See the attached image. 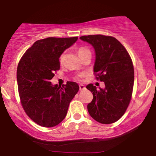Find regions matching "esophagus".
Returning a JSON list of instances; mask_svg holds the SVG:
<instances>
[{
    "label": "esophagus",
    "mask_w": 156,
    "mask_h": 156,
    "mask_svg": "<svg viewBox=\"0 0 156 156\" xmlns=\"http://www.w3.org/2000/svg\"><path fill=\"white\" fill-rule=\"evenodd\" d=\"M79 88H80V90H82L85 89V87H84V85H83V84H80Z\"/></svg>",
    "instance_id": "esophagus-1"
}]
</instances>
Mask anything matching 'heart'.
<instances>
[{"label":"heart","instance_id":"b5f03b06","mask_svg":"<svg viewBox=\"0 0 156 156\" xmlns=\"http://www.w3.org/2000/svg\"><path fill=\"white\" fill-rule=\"evenodd\" d=\"M77 53H78V56H79L81 59H82L84 56L88 54V53H90V51L89 50V49H87V48H84V47H81V48L77 49ZM64 59V54H62L60 56H59V62L62 63V61ZM86 74L85 73H81L76 77V78L78 80L81 79V78H84L85 77Z\"/></svg>","mask_w":156,"mask_h":156}]
</instances>
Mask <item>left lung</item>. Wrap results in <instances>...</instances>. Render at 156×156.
Here are the masks:
<instances>
[{"label":"left lung","instance_id":"1","mask_svg":"<svg viewBox=\"0 0 156 156\" xmlns=\"http://www.w3.org/2000/svg\"><path fill=\"white\" fill-rule=\"evenodd\" d=\"M80 38L94 47V72L97 80L105 84L104 89L97 90L92 84L86 87L93 94V100L87 105L88 112L100 123H114L125 114L131 100L134 81L131 58L114 37L94 34Z\"/></svg>","mask_w":156,"mask_h":156}]
</instances>
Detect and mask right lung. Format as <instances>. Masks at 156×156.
I'll return each instance as SVG.
<instances>
[{
    "label": "right lung",
    "instance_id": "obj_1",
    "mask_svg": "<svg viewBox=\"0 0 156 156\" xmlns=\"http://www.w3.org/2000/svg\"><path fill=\"white\" fill-rule=\"evenodd\" d=\"M78 38L51 37L38 40L20 59L16 76L22 106L30 119L41 126L59 125L79 90L73 81H67L62 87L50 82L59 69V56Z\"/></svg>",
    "mask_w": 156,
    "mask_h": 156
}]
</instances>
